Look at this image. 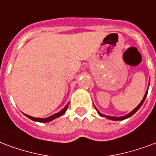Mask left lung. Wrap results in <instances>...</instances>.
Returning a JSON list of instances; mask_svg holds the SVG:
<instances>
[{
	"label": "left lung",
	"instance_id": "left-lung-1",
	"mask_svg": "<svg viewBox=\"0 0 156 156\" xmlns=\"http://www.w3.org/2000/svg\"><path fill=\"white\" fill-rule=\"evenodd\" d=\"M147 92H148V89H147V91H146V94H145L144 97H143V99H142V101H141L140 102V104H139L138 105H137V106H136L133 110V111H131V112L129 113V114H128V115H125V116H122V117H113V116H108V115H102V114H101V113H100L99 111L97 110V108H96V107H95V108H96V110H97V112H98V114H99V115H101V117H105V118H106V119H111V120H115V121H117V120H123V119H128V118L131 117L132 115H133L134 114H135V113H136V111H137V110H139V109H140V107H141V105H142V104H143V102L145 101V99H146V97H147Z\"/></svg>",
	"mask_w": 156,
	"mask_h": 156
}]
</instances>
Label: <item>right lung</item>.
Listing matches in <instances>:
<instances>
[{
    "label": "right lung",
    "mask_w": 156,
    "mask_h": 156,
    "mask_svg": "<svg viewBox=\"0 0 156 156\" xmlns=\"http://www.w3.org/2000/svg\"><path fill=\"white\" fill-rule=\"evenodd\" d=\"M68 106H69V103H68L67 105H66L63 110H60L59 112L56 113V114H55V115L50 116V117L46 118V119H42V118H34L30 116V115H25V114H24V115H25V116H27L28 119H32V120L33 121H36V122H40V123H48V122H50V121L53 120V119H56V118L59 117V116H61V115H64V114L65 113V111H66V110L68 109Z\"/></svg>",
    "instance_id": "obj_1"
}]
</instances>
